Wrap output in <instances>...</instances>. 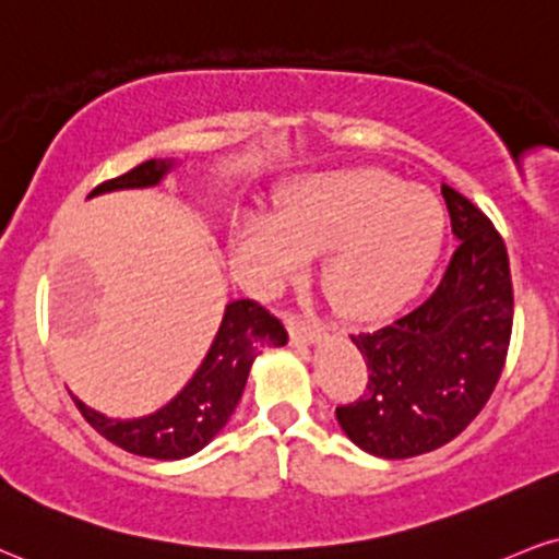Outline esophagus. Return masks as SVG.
Returning <instances> with one entry per match:
<instances>
[{
	"label": "esophagus",
	"mask_w": 559,
	"mask_h": 559,
	"mask_svg": "<svg viewBox=\"0 0 559 559\" xmlns=\"http://www.w3.org/2000/svg\"><path fill=\"white\" fill-rule=\"evenodd\" d=\"M288 333H292V344L301 346V344H314V341L322 338V328L314 325V322L301 320L297 314L288 318Z\"/></svg>",
	"instance_id": "34e87169"
}]
</instances>
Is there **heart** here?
<instances>
[{
    "instance_id": "obj_1",
    "label": "heart",
    "mask_w": 559,
    "mask_h": 559,
    "mask_svg": "<svg viewBox=\"0 0 559 559\" xmlns=\"http://www.w3.org/2000/svg\"><path fill=\"white\" fill-rule=\"evenodd\" d=\"M445 213L427 190H403L385 171L352 169L301 179L278 215H252L239 252L267 278L297 273L325 250V288L344 312L380 314L406 301L432 271Z\"/></svg>"
}]
</instances>
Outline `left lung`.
Returning <instances> with one entry per match:
<instances>
[{"label": "left lung", "mask_w": 559, "mask_h": 559, "mask_svg": "<svg viewBox=\"0 0 559 559\" xmlns=\"http://www.w3.org/2000/svg\"><path fill=\"white\" fill-rule=\"evenodd\" d=\"M459 247L435 292L372 333H354L367 393L335 406L361 450L414 459L442 448L476 419L500 380L513 331L506 241L487 213L442 185Z\"/></svg>", "instance_id": "8db88e82"}]
</instances>
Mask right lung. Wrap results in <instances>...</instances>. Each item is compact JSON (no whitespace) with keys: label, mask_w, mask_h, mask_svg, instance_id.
Here are the masks:
<instances>
[{"label":"right lung","mask_w":559,"mask_h":559,"mask_svg":"<svg viewBox=\"0 0 559 559\" xmlns=\"http://www.w3.org/2000/svg\"><path fill=\"white\" fill-rule=\"evenodd\" d=\"M169 169L171 160H143L122 177L100 181L91 194L158 185ZM286 341L288 333L284 322L273 312H267L254 299H239L226 307L221 331L194 378L160 412L143 419L119 421L93 412L83 401H72L87 425L127 453L143 455V459L179 461L198 453L224 429L245 393L254 356L265 346H284Z\"/></svg>","instance_id":"1"}]
</instances>
